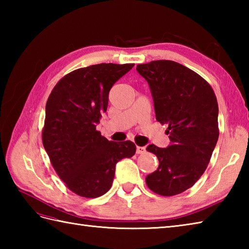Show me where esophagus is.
<instances>
[{
  "label": "esophagus",
  "mask_w": 249,
  "mask_h": 249,
  "mask_svg": "<svg viewBox=\"0 0 249 249\" xmlns=\"http://www.w3.org/2000/svg\"><path fill=\"white\" fill-rule=\"evenodd\" d=\"M144 152H145V146H138V145H137V147H136L137 154H143Z\"/></svg>",
  "instance_id": "34e87169"
}]
</instances>
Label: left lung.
<instances>
[{"instance_id": "obj_1", "label": "left lung", "mask_w": 249, "mask_h": 249, "mask_svg": "<svg viewBox=\"0 0 249 249\" xmlns=\"http://www.w3.org/2000/svg\"><path fill=\"white\" fill-rule=\"evenodd\" d=\"M136 70L149 83L156 120L168 126L170 139L163 149L146 147L160 161L145 178L146 185L167 197L181 194L202 176L217 143V99L202 77L179 63L152 61Z\"/></svg>"}]
</instances>
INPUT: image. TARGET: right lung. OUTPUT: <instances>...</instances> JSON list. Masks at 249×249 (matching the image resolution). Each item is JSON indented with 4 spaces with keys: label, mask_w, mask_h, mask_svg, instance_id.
<instances>
[{
    "label": "right lung",
    "mask_w": 249,
    "mask_h": 249,
    "mask_svg": "<svg viewBox=\"0 0 249 249\" xmlns=\"http://www.w3.org/2000/svg\"><path fill=\"white\" fill-rule=\"evenodd\" d=\"M134 65L102 63L79 68L63 77L47 100L44 147L57 176L81 197L107 193L116 163L136 153L134 142L109 141L96 130L111 88Z\"/></svg>",
    "instance_id": "obj_1"
}]
</instances>
